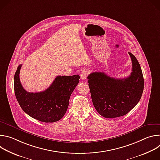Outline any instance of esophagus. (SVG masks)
I'll list each match as a JSON object with an SVG mask.
<instances>
[{"label": "esophagus", "mask_w": 160, "mask_h": 160, "mask_svg": "<svg viewBox=\"0 0 160 160\" xmlns=\"http://www.w3.org/2000/svg\"><path fill=\"white\" fill-rule=\"evenodd\" d=\"M87 75H88V72H87V71H83V72L82 73L81 75H80V78H81L82 80H85V79L87 78Z\"/></svg>", "instance_id": "34e87169"}]
</instances>
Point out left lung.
Segmentation results:
<instances>
[{
	"label": "left lung",
	"mask_w": 160,
	"mask_h": 160,
	"mask_svg": "<svg viewBox=\"0 0 160 160\" xmlns=\"http://www.w3.org/2000/svg\"><path fill=\"white\" fill-rule=\"evenodd\" d=\"M132 72L125 78H115L103 72L90 73L87 78L93 104L100 115L108 118L125 115L140 101L144 78L136 58L128 52Z\"/></svg>",
	"instance_id": "8db88e82"
}]
</instances>
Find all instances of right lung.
<instances>
[{"label": "right lung", "mask_w": 160, "mask_h": 160, "mask_svg": "<svg viewBox=\"0 0 160 160\" xmlns=\"http://www.w3.org/2000/svg\"><path fill=\"white\" fill-rule=\"evenodd\" d=\"M21 64L14 75V92L22 109L33 118L45 123L61 120L67 111L73 91L79 82L80 76H58L51 85L40 92H28L19 80Z\"/></svg>", "instance_id": "obj_1"}]
</instances>
